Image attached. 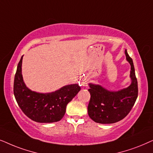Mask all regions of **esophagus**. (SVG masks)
<instances>
[{
	"instance_id": "obj_1",
	"label": "esophagus",
	"mask_w": 153,
	"mask_h": 153,
	"mask_svg": "<svg viewBox=\"0 0 153 153\" xmlns=\"http://www.w3.org/2000/svg\"><path fill=\"white\" fill-rule=\"evenodd\" d=\"M87 84H88V80H87V78H84L80 80V86L87 87Z\"/></svg>"
}]
</instances>
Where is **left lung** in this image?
<instances>
[{"label": "left lung", "instance_id": "8db88e82", "mask_svg": "<svg viewBox=\"0 0 153 153\" xmlns=\"http://www.w3.org/2000/svg\"><path fill=\"white\" fill-rule=\"evenodd\" d=\"M126 59L131 65V83L127 88L109 91L99 85L89 83L88 91L91 97L87 108L89 117L95 123L112 124L127 116L138 97V82L132 59L125 50Z\"/></svg>", "mask_w": 153, "mask_h": 153}]
</instances>
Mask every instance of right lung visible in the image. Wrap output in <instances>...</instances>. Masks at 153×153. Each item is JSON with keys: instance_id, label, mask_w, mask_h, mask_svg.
I'll return each instance as SVG.
<instances>
[{"instance_id": "add662e5", "label": "right lung", "mask_w": 153, "mask_h": 153, "mask_svg": "<svg viewBox=\"0 0 153 153\" xmlns=\"http://www.w3.org/2000/svg\"><path fill=\"white\" fill-rule=\"evenodd\" d=\"M23 56L18 64L14 80V95L23 113L32 120L51 123L62 119L66 105L80 90L78 84L64 86L51 93H38L26 86L22 74Z\"/></svg>"}]
</instances>
